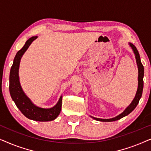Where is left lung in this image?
Wrapping results in <instances>:
<instances>
[{
	"label": "left lung",
	"instance_id": "obj_1",
	"mask_svg": "<svg viewBox=\"0 0 151 151\" xmlns=\"http://www.w3.org/2000/svg\"><path fill=\"white\" fill-rule=\"evenodd\" d=\"M130 45H131V47H132V49H133L134 53H135V54L136 62H137V67H138V73H139V74H138V88H137V93H136L135 98H134L133 102H131V104L127 107V109H126L122 113H121L120 115H119L118 116L113 117V118H111V119H100V118H96V117H92L93 118L96 119V120L101 121V122H113L115 120H118V119L122 118V117L126 116V115H129L130 113H131L132 111L135 109V107L137 106L138 103H139V101L142 97V91H143V87H144V80H143L144 67H143V65H142L141 63V60H140V56H139V52H138L136 47L133 44H131V43H130Z\"/></svg>",
	"mask_w": 151,
	"mask_h": 151
}]
</instances>
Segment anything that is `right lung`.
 Listing matches in <instances>:
<instances>
[{
	"label": "right lung",
	"instance_id": "right-lung-1",
	"mask_svg": "<svg viewBox=\"0 0 151 151\" xmlns=\"http://www.w3.org/2000/svg\"><path fill=\"white\" fill-rule=\"evenodd\" d=\"M38 36H33L28 39L23 47L16 53L14 58L13 65L10 70L9 75V92L12 100L14 101L16 106L19 109L24 116L30 119L38 122H48L55 119L58 116L61 111L62 100L60 97L58 102L55 106L51 109H42L38 107L31 102L25 96L20 86L18 78V69L20 60L29 46Z\"/></svg>",
	"mask_w": 151,
	"mask_h": 151
}]
</instances>
